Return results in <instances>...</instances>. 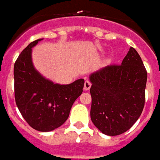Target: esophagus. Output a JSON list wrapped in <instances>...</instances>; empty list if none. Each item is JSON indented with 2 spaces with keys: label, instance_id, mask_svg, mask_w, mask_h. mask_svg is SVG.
<instances>
[{
  "label": "esophagus",
  "instance_id": "obj_1",
  "mask_svg": "<svg viewBox=\"0 0 160 160\" xmlns=\"http://www.w3.org/2000/svg\"><path fill=\"white\" fill-rule=\"evenodd\" d=\"M91 86L92 84L89 80H86L85 81V84H84V90L85 91H88L91 88Z\"/></svg>",
  "mask_w": 160,
  "mask_h": 160
}]
</instances>
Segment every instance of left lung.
Here are the masks:
<instances>
[{
  "mask_svg": "<svg viewBox=\"0 0 160 160\" xmlns=\"http://www.w3.org/2000/svg\"><path fill=\"white\" fill-rule=\"evenodd\" d=\"M91 119L103 134L128 130L142 113L148 73L138 52L130 47L121 65L102 68L89 76Z\"/></svg>",
  "mask_w": 160,
  "mask_h": 160,
  "instance_id": "8db88e82",
  "label": "left lung"
}]
</instances>
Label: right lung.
<instances>
[{
	"instance_id": "right-lung-1",
	"label": "right lung",
	"mask_w": 160,
	"mask_h": 160,
	"mask_svg": "<svg viewBox=\"0 0 160 160\" xmlns=\"http://www.w3.org/2000/svg\"><path fill=\"white\" fill-rule=\"evenodd\" d=\"M41 40L31 42L16 60L14 94L18 109L27 123L38 131L49 132L68 118L72 105L83 92L85 80L60 85L42 76L32 58V48Z\"/></svg>"
}]
</instances>
